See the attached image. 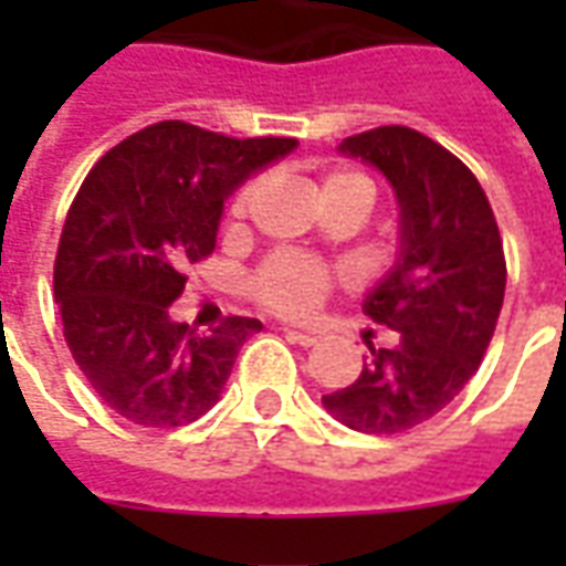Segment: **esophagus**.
I'll return each instance as SVG.
<instances>
[{
  "instance_id": "obj_1",
  "label": "esophagus",
  "mask_w": 566,
  "mask_h": 566,
  "mask_svg": "<svg viewBox=\"0 0 566 566\" xmlns=\"http://www.w3.org/2000/svg\"><path fill=\"white\" fill-rule=\"evenodd\" d=\"M287 339H294L300 345H318L321 343V331H300V327H284Z\"/></svg>"
}]
</instances>
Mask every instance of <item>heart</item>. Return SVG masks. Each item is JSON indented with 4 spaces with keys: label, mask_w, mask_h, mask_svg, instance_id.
Wrapping results in <instances>:
<instances>
[{
    "label": "heart",
    "mask_w": 566,
    "mask_h": 566,
    "mask_svg": "<svg viewBox=\"0 0 566 566\" xmlns=\"http://www.w3.org/2000/svg\"><path fill=\"white\" fill-rule=\"evenodd\" d=\"M318 197L321 206H355L357 211L367 214L369 206H373V185L364 175L336 169V172L321 178ZM251 199H254V185H248L245 190L235 193L230 218H227L230 230L242 227L248 209H251ZM331 284V270L318 260L303 258V254H275L254 272L251 291L258 296V303L279 312L284 318H303L321 306Z\"/></svg>",
    "instance_id": "obj_1"
}]
</instances>
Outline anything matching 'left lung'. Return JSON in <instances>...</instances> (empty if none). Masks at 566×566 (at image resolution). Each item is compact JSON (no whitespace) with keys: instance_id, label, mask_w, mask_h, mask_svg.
I'll use <instances>...</instances> for the list:
<instances>
[{"instance_id":"8db88e82","label":"left lung","mask_w":566,"mask_h":566,"mask_svg":"<svg viewBox=\"0 0 566 566\" xmlns=\"http://www.w3.org/2000/svg\"><path fill=\"white\" fill-rule=\"evenodd\" d=\"M339 154L379 169L397 197V260L364 312L400 339L367 343L360 376L321 403L352 430L388 437L424 424L473 379L497 327L506 260L485 190L451 150L379 127L343 139Z\"/></svg>"}]
</instances>
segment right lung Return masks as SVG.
Returning a JSON list of instances; mask_svg holds the SVG:
<instances>
[{
    "instance_id": "add662e5",
    "label": "right lung",
    "mask_w": 566,
    "mask_h": 566,
    "mask_svg": "<svg viewBox=\"0 0 566 566\" xmlns=\"http://www.w3.org/2000/svg\"><path fill=\"white\" fill-rule=\"evenodd\" d=\"M296 139H227L163 120L96 163L69 209L54 294L72 357L117 416L181 427L221 400L258 318L206 336L169 315L187 263L209 258L223 202L296 148Z\"/></svg>"
}]
</instances>
